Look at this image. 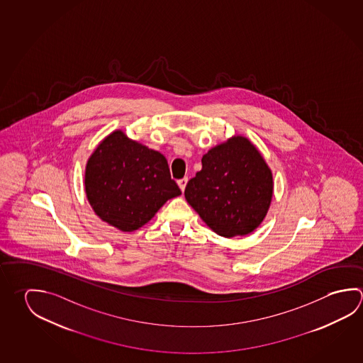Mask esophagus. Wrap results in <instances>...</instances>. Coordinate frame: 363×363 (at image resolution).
<instances>
[{
	"mask_svg": "<svg viewBox=\"0 0 363 363\" xmlns=\"http://www.w3.org/2000/svg\"><path fill=\"white\" fill-rule=\"evenodd\" d=\"M187 181H189L187 177H184V179H181L177 181V184H179L181 191H184V187H186V184H187Z\"/></svg>",
	"mask_w": 363,
	"mask_h": 363,
	"instance_id": "1",
	"label": "esophagus"
}]
</instances>
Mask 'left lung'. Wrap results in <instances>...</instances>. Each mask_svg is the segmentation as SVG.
<instances>
[{
	"mask_svg": "<svg viewBox=\"0 0 363 363\" xmlns=\"http://www.w3.org/2000/svg\"><path fill=\"white\" fill-rule=\"evenodd\" d=\"M184 189L187 203L222 237L251 233L267 216L273 176L251 141L235 136L210 149Z\"/></svg>",
	"mask_w": 363,
	"mask_h": 363,
	"instance_id": "obj_1",
	"label": "left lung"
}]
</instances>
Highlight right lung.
I'll return each instance as SVG.
<instances>
[{"instance_id": "add662e5", "label": "right lung", "mask_w": 363, "mask_h": 363, "mask_svg": "<svg viewBox=\"0 0 363 363\" xmlns=\"http://www.w3.org/2000/svg\"><path fill=\"white\" fill-rule=\"evenodd\" d=\"M85 191L96 216L123 232L140 228L167 200L181 195L166 157L122 131L108 135L91 154Z\"/></svg>"}]
</instances>
